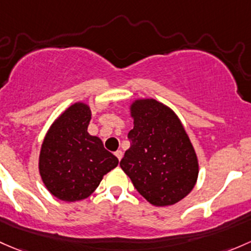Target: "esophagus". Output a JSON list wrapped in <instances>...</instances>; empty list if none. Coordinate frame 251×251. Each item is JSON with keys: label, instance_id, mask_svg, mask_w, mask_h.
I'll return each mask as SVG.
<instances>
[{"label": "esophagus", "instance_id": "obj_1", "mask_svg": "<svg viewBox=\"0 0 251 251\" xmlns=\"http://www.w3.org/2000/svg\"><path fill=\"white\" fill-rule=\"evenodd\" d=\"M115 156L118 157L119 161H120L121 159H123V151H121V150H118V151H115Z\"/></svg>", "mask_w": 251, "mask_h": 251}]
</instances>
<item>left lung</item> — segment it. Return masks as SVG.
<instances>
[{"label": "left lung", "instance_id": "8db88e82", "mask_svg": "<svg viewBox=\"0 0 251 251\" xmlns=\"http://www.w3.org/2000/svg\"><path fill=\"white\" fill-rule=\"evenodd\" d=\"M133 128L120 167L137 191L156 207L188 196L199 176V160L183 124L170 107L154 99L130 107Z\"/></svg>", "mask_w": 251, "mask_h": 251}]
</instances>
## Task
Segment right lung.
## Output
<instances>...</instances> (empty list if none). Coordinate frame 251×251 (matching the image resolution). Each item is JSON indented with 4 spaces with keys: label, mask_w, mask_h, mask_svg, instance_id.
Returning a JSON list of instances; mask_svg holds the SVG:
<instances>
[{
    "label": "right lung",
    "mask_w": 251,
    "mask_h": 251,
    "mask_svg": "<svg viewBox=\"0 0 251 251\" xmlns=\"http://www.w3.org/2000/svg\"><path fill=\"white\" fill-rule=\"evenodd\" d=\"M91 110L77 102L52 123L39 152V174L51 195L65 202L89 197L119 160L88 132Z\"/></svg>",
    "instance_id": "1"
}]
</instances>
